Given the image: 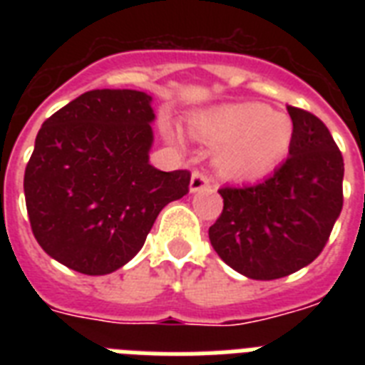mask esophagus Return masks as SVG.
<instances>
[{
	"label": "esophagus",
	"instance_id": "1",
	"mask_svg": "<svg viewBox=\"0 0 365 365\" xmlns=\"http://www.w3.org/2000/svg\"><path fill=\"white\" fill-rule=\"evenodd\" d=\"M189 191L191 193H199V191H214L210 178L206 176L205 172H193L191 183H189Z\"/></svg>",
	"mask_w": 365,
	"mask_h": 365
}]
</instances>
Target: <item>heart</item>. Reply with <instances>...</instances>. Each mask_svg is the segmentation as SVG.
Wrapping results in <instances>:
<instances>
[{
    "instance_id": "1",
    "label": "heart",
    "mask_w": 365,
    "mask_h": 365,
    "mask_svg": "<svg viewBox=\"0 0 365 365\" xmlns=\"http://www.w3.org/2000/svg\"><path fill=\"white\" fill-rule=\"evenodd\" d=\"M191 130L202 143L220 148L214 163L217 172L231 180H252L272 170L288 155L294 138V125L286 113L257 102L202 113Z\"/></svg>"
}]
</instances>
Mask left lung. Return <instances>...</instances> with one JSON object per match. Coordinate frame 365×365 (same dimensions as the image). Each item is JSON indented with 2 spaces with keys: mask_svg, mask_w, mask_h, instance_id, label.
I'll use <instances>...</instances> for the list:
<instances>
[{
  "mask_svg": "<svg viewBox=\"0 0 365 365\" xmlns=\"http://www.w3.org/2000/svg\"><path fill=\"white\" fill-rule=\"evenodd\" d=\"M289 157L265 182L223 187V212L208 229L217 255L254 278L288 277L317 259L343 208V155L328 126L288 106Z\"/></svg>",
  "mask_w": 365,
  "mask_h": 365,
  "instance_id": "1",
  "label": "left lung"
}]
</instances>
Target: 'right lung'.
<instances>
[{
	"instance_id": "right-lung-1",
	"label": "right lung",
	"mask_w": 365,
	"mask_h": 365,
	"mask_svg": "<svg viewBox=\"0 0 365 365\" xmlns=\"http://www.w3.org/2000/svg\"><path fill=\"white\" fill-rule=\"evenodd\" d=\"M153 98L96 88L71 100L37 132L24 172L34 237L53 259L98 277L142 250L159 212L189 191L187 170L149 165Z\"/></svg>"
}]
</instances>
